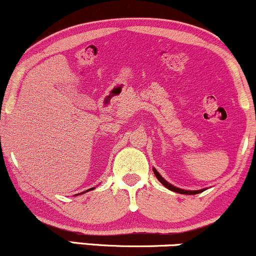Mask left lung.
<instances>
[{"instance_id":"8db88e82","label":"left lung","mask_w":256,"mask_h":256,"mask_svg":"<svg viewBox=\"0 0 256 256\" xmlns=\"http://www.w3.org/2000/svg\"><path fill=\"white\" fill-rule=\"evenodd\" d=\"M152 171H154V174L156 176V178L158 179V182H160L161 184L164 185V186H166L167 189H170V190H172V192H179V194H184V195H195V194H198V192H204V189L202 190H196V192H189V190H183V189H179V188H176V186H173L172 184H170L168 182H166L165 179H164L162 177H161L160 176V173H158L156 170L155 168H152Z\"/></svg>"}]
</instances>
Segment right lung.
<instances>
[{"label": "right lung", "mask_w": 256, "mask_h": 256, "mask_svg": "<svg viewBox=\"0 0 256 256\" xmlns=\"http://www.w3.org/2000/svg\"><path fill=\"white\" fill-rule=\"evenodd\" d=\"M89 190H91V189H89Z\"/></svg>", "instance_id": "add662e5"}]
</instances>
